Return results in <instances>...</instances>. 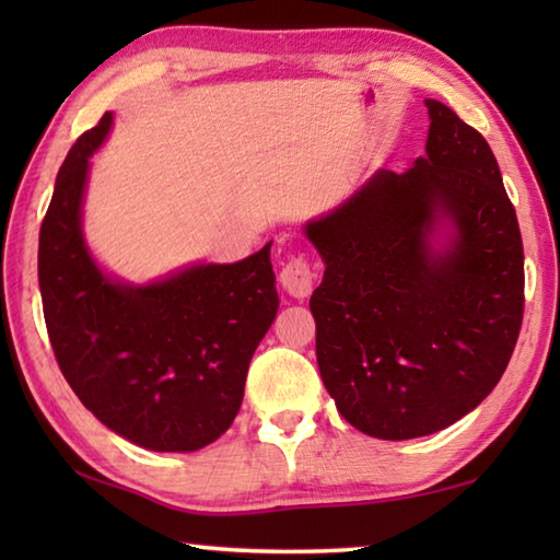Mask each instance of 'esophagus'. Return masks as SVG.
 <instances>
[{
    "label": "esophagus",
    "mask_w": 560,
    "mask_h": 560,
    "mask_svg": "<svg viewBox=\"0 0 560 560\" xmlns=\"http://www.w3.org/2000/svg\"><path fill=\"white\" fill-rule=\"evenodd\" d=\"M279 281L283 291L289 293L291 299H308L311 291H314V271H311L308 261L303 257H291L279 273Z\"/></svg>",
    "instance_id": "obj_1"
}]
</instances>
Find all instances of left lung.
<instances>
[{
	"label": "left lung",
	"instance_id": "obj_1",
	"mask_svg": "<svg viewBox=\"0 0 560 560\" xmlns=\"http://www.w3.org/2000/svg\"><path fill=\"white\" fill-rule=\"evenodd\" d=\"M424 155L377 170L303 224L326 264L311 296L338 412L377 440L450 428L494 390L524 318V246L491 148L440 101Z\"/></svg>",
	"mask_w": 560,
	"mask_h": 560
}]
</instances>
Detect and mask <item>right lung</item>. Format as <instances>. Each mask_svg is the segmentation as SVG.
I'll return each mask as SVG.
<instances>
[{"mask_svg":"<svg viewBox=\"0 0 560 560\" xmlns=\"http://www.w3.org/2000/svg\"><path fill=\"white\" fill-rule=\"evenodd\" d=\"M106 113L75 140L39 232V289L59 368L98 420L153 452H195L230 430L254 350L279 311L271 242L234 264H189L130 283L83 236L91 155Z\"/></svg>","mask_w":560,"mask_h":560,"instance_id":"1","label":"right lung"}]
</instances>
